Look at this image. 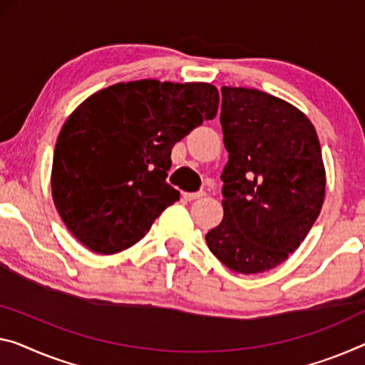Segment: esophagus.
Wrapping results in <instances>:
<instances>
[{
    "label": "esophagus",
    "instance_id": "1",
    "mask_svg": "<svg viewBox=\"0 0 365 365\" xmlns=\"http://www.w3.org/2000/svg\"><path fill=\"white\" fill-rule=\"evenodd\" d=\"M204 195H205L204 190H200V192H182V197L186 200H195V199L204 197Z\"/></svg>",
    "mask_w": 365,
    "mask_h": 365
}]
</instances>
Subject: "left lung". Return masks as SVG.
Returning a JSON list of instances; mask_svg holds the SVG:
<instances>
[{"mask_svg":"<svg viewBox=\"0 0 365 365\" xmlns=\"http://www.w3.org/2000/svg\"><path fill=\"white\" fill-rule=\"evenodd\" d=\"M220 124L223 220L205 241L232 271L264 272L299 248L319 215L322 147L304 112L259 89L223 86Z\"/></svg>","mask_w":365,"mask_h":365,"instance_id":"8db88e82","label":"left lung"}]
</instances>
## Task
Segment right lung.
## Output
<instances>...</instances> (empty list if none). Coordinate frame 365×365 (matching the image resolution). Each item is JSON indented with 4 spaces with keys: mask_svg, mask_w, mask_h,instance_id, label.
<instances>
[{
    "mask_svg": "<svg viewBox=\"0 0 365 365\" xmlns=\"http://www.w3.org/2000/svg\"><path fill=\"white\" fill-rule=\"evenodd\" d=\"M209 83H117L71 112L53 151L52 197L80 243L114 255L142 240L179 192L166 182L175 143L217 115Z\"/></svg>",
    "mask_w": 365,
    "mask_h": 365,
    "instance_id": "right-lung-1",
    "label": "right lung"
}]
</instances>
